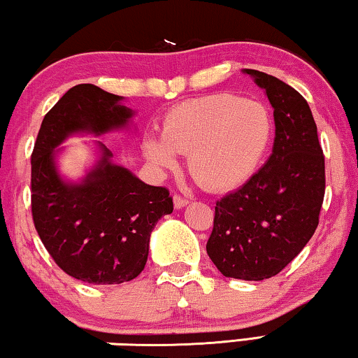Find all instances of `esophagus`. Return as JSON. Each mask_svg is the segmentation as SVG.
Returning <instances> with one entry per match:
<instances>
[{
  "label": "esophagus",
  "mask_w": 358,
  "mask_h": 358,
  "mask_svg": "<svg viewBox=\"0 0 358 358\" xmlns=\"http://www.w3.org/2000/svg\"><path fill=\"white\" fill-rule=\"evenodd\" d=\"M188 199H186V197H183V196H180V194H175L173 196V204H175V207H177V209H183V207L188 204Z\"/></svg>",
  "instance_id": "34e87169"
}]
</instances>
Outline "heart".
I'll return each mask as SVG.
<instances>
[{
    "instance_id": "obj_1",
    "label": "heart",
    "mask_w": 358,
    "mask_h": 358,
    "mask_svg": "<svg viewBox=\"0 0 358 358\" xmlns=\"http://www.w3.org/2000/svg\"><path fill=\"white\" fill-rule=\"evenodd\" d=\"M273 140V119L262 103L220 93L181 103L165 115L161 140L148 136L145 154L161 170L188 169L202 188H238L257 172Z\"/></svg>"
}]
</instances>
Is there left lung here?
Instances as JSON below:
<instances>
[{"label":"left lung","mask_w":358,"mask_h":358,"mask_svg":"<svg viewBox=\"0 0 358 358\" xmlns=\"http://www.w3.org/2000/svg\"><path fill=\"white\" fill-rule=\"evenodd\" d=\"M265 90L275 117L268 161L215 204L207 254L223 276L260 281L278 275L318 227L324 156L312 110L280 78L244 69Z\"/></svg>","instance_id":"obj_1"}]
</instances>
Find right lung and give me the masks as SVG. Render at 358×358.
Returning <instances> with one entry per match:
<instances>
[{
  "mask_svg": "<svg viewBox=\"0 0 358 358\" xmlns=\"http://www.w3.org/2000/svg\"><path fill=\"white\" fill-rule=\"evenodd\" d=\"M122 96L82 83L52 106L31 152V217L41 243L61 270L90 285H120L145 268L149 236L159 218L172 213L164 186L143 183L103 156L82 183H67L56 170V146L72 133L103 135L133 115Z\"/></svg>",
  "mask_w": 358,
  "mask_h": 358,
  "instance_id": "right-lung-1",
  "label": "right lung"
}]
</instances>
